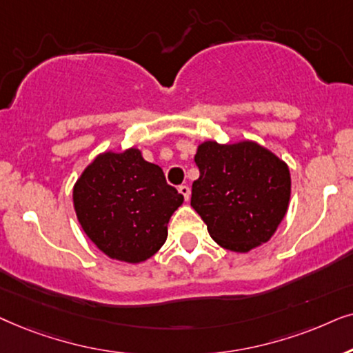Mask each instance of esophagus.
<instances>
[{
  "label": "esophagus",
  "mask_w": 353,
  "mask_h": 353,
  "mask_svg": "<svg viewBox=\"0 0 353 353\" xmlns=\"http://www.w3.org/2000/svg\"><path fill=\"white\" fill-rule=\"evenodd\" d=\"M179 194L184 196L185 201H189V199H190V187L189 185H181L179 187Z\"/></svg>",
  "instance_id": "obj_1"
}]
</instances>
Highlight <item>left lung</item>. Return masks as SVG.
Wrapping results in <instances>:
<instances>
[{
	"label": "left lung",
	"instance_id": "obj_1",
	"mask_svg": "<svg viewBox=\"0 0 353 353\" xmlns=\"http://www.w3.org/2000/svg\"><path fill=\"white\" fill-rule=\"evenodd\" d=\"M195 164L200 177L192 184L190 205L205 221L211 239L239 253L270 241L288 213V164L250 140L203 142Z\"/></svg>",
	"mask_w": 353,
	"mask_h": 353
}]
</instances>
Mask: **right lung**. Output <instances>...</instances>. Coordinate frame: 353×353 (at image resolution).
<instances>
[{
  "mask_svg": "<svg viewBox=\"0 0 353 353\" xmlns=\"http://www.w3.org/2000/svg\"><path fill=\"white\" fill-rule=\"evenodd\" d=\"M72 199L88 239L125 263L148 260L163 247L169 219L184 201L137 148L98 154L75 182Z\"/></svg>",
  "mask_w": 353,
  "mask_h": 353,
  "instance_id": "right-lung-1",
  "label": "right lung"
}]
</instances>
